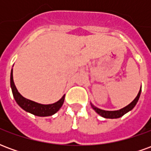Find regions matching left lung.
I'll return each mask as SVG.
<instances>
[{
	"label": "left lung",
	"mask_w": 151,
	"mask_h": 151,
	"mask_svg": "<svg viewBox=\"0 0 151 151\" xmlns=\"http://www.w3.org/2000/svg\"><path fill=\"white\" fill-rule=\"evenodd\" d=\"M141 91H142V89H140L138 94L136 96V98L133 99V101L130 103L129 104L127 105L126 107L121 108L120 110H116V111H106V110H103L100 108L95 107V105L91 103V108L95 110L97 113L101 116L104 118H107V119H116V118H120V117L123 116L124 114H126L127 112L130 111L133 109L135 106H136L137 103L138 101V99L140 98V95H141Z\"/></svg>",
	"instance_id": "1"
}]
</instances>
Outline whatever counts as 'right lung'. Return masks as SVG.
<instances>
[{
    "label": "right lung",
    "mask_w": 151,
    "mask_h": 151,
    "mask_svg": "<svg viewBox=\"0 0 151 151\" xmlns=\"http://www.w3.org/2000/svg\"><path fill=\"white\" fill-rule=\"evenodd\" d=\"M10 87H11L14 98L18 106L27 112L33 114L37 116H52L59 111L60 108L62 107L64 100H65V95H63L60 99L52 104H39V103L24 98L18 92L15 86L14 78H13V69H11V73H10Z\"/></svg>",
    "instance_id": "right-lung-1"
}]
</instances>
